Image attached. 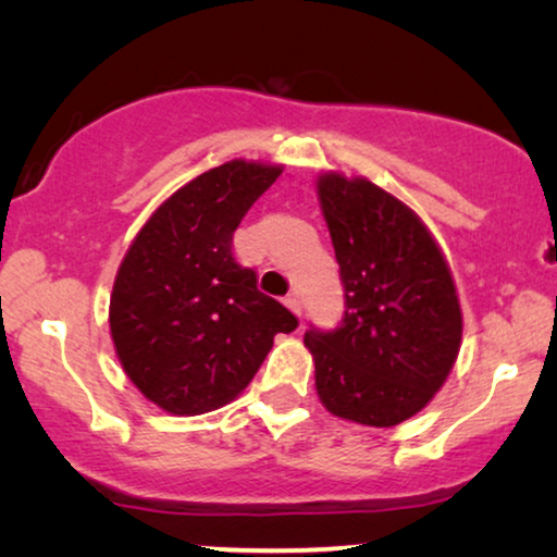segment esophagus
<instances>
[{
  "instance_id": "34e87169",
  "label": "esophagus",
  "mask_w": 557,
  "mask_h": 557,
  "mask_svg": "<svg viewBox=\"0 0 557 557\" xmlns=\"http://www.w3.org/2000/svg\"><path fill=\"white\" fill-rule=\"evenodd\" d=\"M284 304H286V307H288V309H292V311H294V314H296V317H301V299H299V296H296V294H288V296H286V299H284Z\"/></svg>"
}]
</instances>
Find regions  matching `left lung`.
<instances>
[{"mask_svg": "<svg viewBox=\"0 0 557 557\" xmlns=\"http://www.w3.org/2000/svg\"><path fill=\"white\" fill-rule=\"evenodd\" d=\"M345 317L311 330L319 400L375 429L408 421L441 391L461 347V307L448 263L408 205L364 177L317 180Z\"/></svg>", "mask_w": 557, "mask_h": 557, "instance_id": "obj_1", "label": "left lung"}]
</instances>
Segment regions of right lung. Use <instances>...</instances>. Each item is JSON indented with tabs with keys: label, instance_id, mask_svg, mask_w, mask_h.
Returning <instances> with one entry per match:
<instances>
[{
	"label": "right lung",
	"instance_id": "right-lung-1",
	"mask_svg": "<svg viewBox=\"0 0 557 557\" xmlns=\"http://www.w3.org/2000/svg\"><path fill=\"white\" fill-rule=\"evenodd\" d=\"M281 166L233 159L154 210L113 281L109 324L121 368L144 398L174 416L231 403L299 322L258 292L233 256V233Z\"/></svg>",
	"mask_w": 557,
	"mask_h": 557
}]
</instances>
